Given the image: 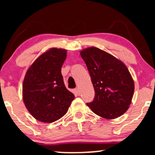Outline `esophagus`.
Returning <instances> with one entry per match:
<instances>
[{"mask_svg":"<svg viewBox=\"0 0 155 155\" xmlns=\"http://www.w3.org/2000/svg\"><path fill=\"white\" fill-rule=\"evenodd\" d=\"M74 91H75V92H76V95H79V94H80V92H79V88H76L75 90H74Z\"/></svg>","mask_w":155,"mask_h":155,"instance_id":"esophagus-1","label":"esophagus"}]
</instances>
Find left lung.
Wrapping results in <instances>:
<instances>
[{"label":"left lung","instance_id":"8db88e82","mask_svg":"<svg viewBox=\"0 0 155 155\" xmlns=\"http://www.w3.org/2000/svg\"><path fill=\"white\" fill-rule=\"evenodd\" d=\"M95 90V97L87 105L103 118L112 120L128 109L134 81L126 65L106 51L90 47L81 51Z\"/></svg>","mask_w":155,"mask_h":155}]
</instances>
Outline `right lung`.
<instances>
[{"mask_svg": "<svg viewBox=\"0 0 155 155\" xmlns=\"http://www.w3.org/2000/svg\"><path fill=\"white\" fill-rule=\"evenodd\" d=\"M66 50L52 48L29 68L22 84L23 101L37 120L53 122L66 114L74 95L67 90L61 74Z\"/></svg>", "mask_w": 155, "mask_h": 155, "instance_id": "right-lung-1", "label": "right lung"}]
</instances>
